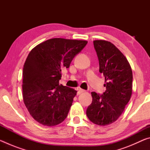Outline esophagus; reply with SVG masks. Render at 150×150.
Masks as SVG:
<instances>
[{"mask_svg":"<svg viewBox=\"0 0 150 150\" xmlns=\"http://www.w3.org/2000/svg\"><path fill=\"white\" fill-rule=\"evenodd\" d=\"M77 90H78V95H80V94L85 92V90H83V89H82V88H77Z\"/></svg>","mask_w":150,"mask_h":150,"instance_id":"obj_1","label":"esophagus"}]
</instances>
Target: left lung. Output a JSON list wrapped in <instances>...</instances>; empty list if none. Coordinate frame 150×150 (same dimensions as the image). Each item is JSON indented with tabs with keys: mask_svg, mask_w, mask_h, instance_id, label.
<instances>
[{
	"mask_svg": "<svg viewBox=\"0 0 150 150\" xmlns=\"http://www.w3.org/2000/svg\"><path fill=\"white\" fill-rule=\"evenodd\" d=\"M94 47L99 62V72L105 77L103 95L91 93L93 101L87 116L93 123L106 126L120 117L132 93V71L126 57L111 42L95 40Z\"/></svg>",
	"mask_w": 150,
	"mask_h": 150,
	"instance_id": "obj_1",
	"label": "left lung"
}]
</instances>
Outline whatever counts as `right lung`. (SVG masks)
Masks as SVG:
<instances>
[{"instance_id":"obj_1","label":"right lung","mask_w":150,"mask_h":150,"mask_svg":"<svg viewBox=\"0 0 150 150\" xmlns=\"http://www.w3.org/2000/svg\"><path fill=\"white\" fill-rule=\"evenodd\" d=\"M87 44L85 40L52 38L29 53L23 67V100L38 122L54 126L67 117L77 91L59 85L62 69L69 67Z\"/></svg>"}]
</instances>
